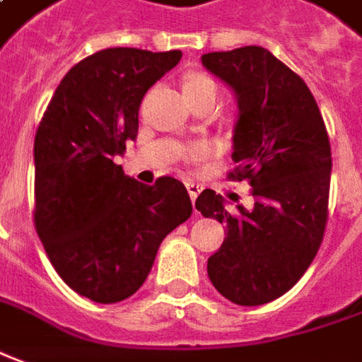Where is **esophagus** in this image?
I'll return each mask as SVG.
<instances>
[{"label":"esophagus","instance_id":"34e87169","mask_svg":"<svg viewBox=\"0 0 362 362\" xmlns=\"http://www.w3.org/2000/svg\"><path fill=\"white\" fill-rule=\"evenodd\" d=\"M186 188H188V194H190L192 202L198 198V194L202 192V184H198V182H186Z\"/></svg>","mask_w":362,"mask_h":362}]
</instances>
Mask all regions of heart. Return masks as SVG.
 Wrapping results in <instances>:
<instances>
[{"mask_svg":"<svg viewBox=\"0 0 362 362\" xmlns=\"http://www.w3.org/2000/svg\"><path fill=\"white\" fill-rule=\"evenodd\" d=\"M184 93L188 98H194L204 93H216V85L212 78L202 75V73H190L184 78Z\"/></svg>","mask_w":362,"mask_h":362,"instance_id":"obj_1","label":"heart"}]
</instances>
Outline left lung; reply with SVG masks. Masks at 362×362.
Wrapping results in <instances>:
<instances>
[{
    "label": "left lung",
    "instance_id": "1",
    "mask_svg": "<svg viewBox=\"0 0 362 362\" xmlns=\"http://www.w3.org/2000/svg\"><path fill=\"white\" fill-rule=\"evenodd\" d=\"M238 103L230 174L250 180L253 208L228 210L204 190L196 210L226 226L208 277L232 303L264 305L289 291L323 242L331 144L315 98L299 75L257 45L202 55Z\"/></svg>",
    "mask_w": 362,
    "mask_h": 362
}]
</instances>
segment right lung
Listing matches in <instances>:
<instances>
[{
	"label": "right lung",
	"mask_w": 362,
	"mask_h": 362,
	"mask_svg": "<svg viewBox=\"0 0 362 362\" xmlns=\"http://www.w3.org/2000/svg\"><path fill=\"white\" fill-rule=\"evenodd\" d=\"M180 57L103 49L63 77L39 122L35 230L61 279L95 303L136 293L162 240L192 216L180 180L146 186L115 162L136 139L142 97Z\"/></svg>",
	"instance_id": "add662e5"
}]
</instances>
